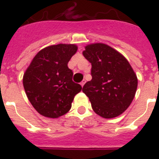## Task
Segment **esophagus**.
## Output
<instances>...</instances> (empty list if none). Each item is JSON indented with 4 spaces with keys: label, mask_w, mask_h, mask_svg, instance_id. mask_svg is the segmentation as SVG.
I'll return each mask as SVG.
<instances>
[{
    "label": "esophagus",
    "mask_w": 159,
    "mask_h": 159,
    "mask_svg": "<svg viewBox=\"0 0 159 159\" xmlns=\"http://www.w3.org/2000/svg\"><path fill=\"white\" fill-rule=\"evenodd\" d=\"M85 83H86V81H85V80H84L82 81V82L80 83V85L82 86V87H84V84H85Z\"/></svg>",
    "instance_id": "1"
}]
</instances>
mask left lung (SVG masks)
Here are the masks:
<instances>
[{
    "mask_svg": "<svg viewBox=\"0 0 159 159\" xmlns=\"http://www.w3.org/2000/svg\"><path fill=\"white\" fill-rule=\"evenodd\" d=\"M83 54L92 66V80L84 84L83 92L93 110L103 118L118 116L135 97L136 74L121 53L104 43L87 45Z\"/></svg>",
    "mask_w": 159,
    "mask_h": 159,
    "instance_id": "obj_1",
    "label": "left lung"
}]
</instances>
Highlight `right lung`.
I'll return each instance as SVG.
<instances>
[{"mask_svg": "<svg viewBox=\"0 0 159 159\" xmlns=\"http://www.w3.org/2000/svg\"><path fill=\"white\" fill-rule=\"evenodd\" d=\"M78 47L75 44H57L41 49L23 74V84L27 98L36 111L49 118L68 113L74 97L82 87L72 81L68 67Z\"/></svg>", "mask_w": 159, "mask_h": 159, "instance_id": "obj_1", "label": "right lung"}]
</instances>
